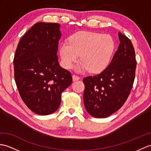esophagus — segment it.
I'll return each instance as SVG.
<instances>
[{"label":"esophagus","mask_w":151,"mask_h":151,"mask_svg":"<svg viewBox=\"0 0 151 151\" xmlns=\"http://www.w3.org/2000/svg\"><path fill=\"white\" fill-rule=\"evenodd\" d=\"M80 78L78 76H76V75H73V81H76V80H80Z\"/></svg>","instance_id":"1"}]
</instances>
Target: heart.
I'll use <instances>...</instances> for the list:
<instances>
[{"label": "heart", "mask_w": 151, "mask_h": 151, "mask_svg": "<svg viewBox=\"0 0 151 151\" xmlns=\"http://www.w3.org/2000/svg\"><path fill=\"white\" fill-rule=\"evenodd\" d=\"M114 48V40L109 35L80 31L69 37V42H62L59 52L65 68H71L80 55L81 61L76 66L77 71L89 69L100 73L109 64Z\"/></svg>", "instance_id": "heart-1"}]
</instances>
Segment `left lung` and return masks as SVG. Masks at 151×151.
Segmentation results:
<instances>
[{
  "instance_id": "left-lung-1",
  "label": "left lung",
  "mask_w": 151,
  "mask_h": 151,
  "mask_svg": "<svg viewBox=\"0 0 151 151\" xmlns=\"http://www.w3.org/2000/svg\"><path fill=\"white\" fill-rule=\"evenodd\" d=\"M118 37L120 43L106 69L83 79L84 106L93 117L106 118L120 109L134 83L136 67L134 47L120 32Z\"/></svg>"
}]
</instances>
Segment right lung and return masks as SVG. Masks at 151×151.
I'll use <instances>...</instances> for the list:
<instances>
[{"instance_id":"1","label":"right lung","mask_w":151,"mask_h":151,"mask_svg":"<svg viewBox=\"0 0 151 151\" xmlns=\"http://www.w3.org/2000/svg\"><path fill=\"white\" fill-rule=\"evenodd\" d=\"M60 28L57 23L35 24L19 41L14 57L20 95L27 107L39 115L58 109L62 93L73 81L71 73L58 60Z\"/></svg>"}]
</instances>
